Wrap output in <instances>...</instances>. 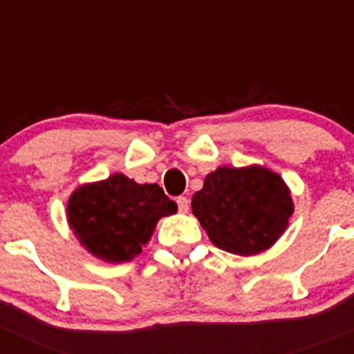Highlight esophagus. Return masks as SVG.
I'll list each match as a JSON object with an SVG mask.
<instances>
[{"label": "esophagus", "instance_id": "obj_1", "mask_svg": "<svg viewBox=\"0 0 354 354\" xmlns=\"http://www.w3.org/2000/svg\"><path fill=\"white\" fill-rule=\"evenodd\" d=\"M178 203V208H180L181 214H187V212L189 210V200L187 198V196H180V198L176 200Z\"/></svg>", "mask_w": 354, "mask_h": 354}]
</instances>
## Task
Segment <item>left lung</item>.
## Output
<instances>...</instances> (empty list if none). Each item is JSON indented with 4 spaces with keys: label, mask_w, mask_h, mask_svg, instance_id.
I'll list each match as a JSON object with an SVG mask.
<instances>
[{
    "label": "left lung",
    "mask_w": 354,
    "mask_h": 354,
    "mask_svg": "<svg viewBox=\"0 0 354 354\" xmlns=\"http://www.w3.org/2000/svg\"><path fill=\"white\" fill-rule=\"evenodd\" d=\"M283 178L265 166H221L192 198V212L218 249L254 256L277 243L293 215Z\"/></svg>",
    "instance_id": "left-lung-1"
}]
</instances>
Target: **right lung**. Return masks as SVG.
<instances>
[{"mask_svg":"<svg viewBox=\"0 0 354 354\" xmlns=\"http://www.w3.org/2000/svg\"><path fill=\"white\" fill-rule=\"evenodd\" d=\"M176 210L159 185H139L122 173L80 185L66 208L80 244L95 258L117 265L140 254L159 218Z\"/></svg>","mask_w":354,"mask_h":354,"instance_id":"1","label":"right lung"}]
</instances>
